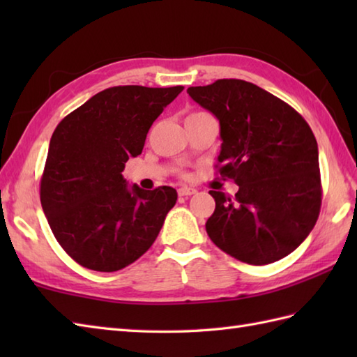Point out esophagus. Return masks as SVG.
<instances>
[{"instance_id": "esophagus-1", "label": "esophagus", "mask_w": 357, "mask_h": 357, "mask_svg": "<svg viewBox=\"0 0 357 357\" xmlns=\"http://www.w3.org/2000/svg\"><path fill=\"white\" fill-rule=\"evenodd\" d=\"M178 193H179V196H192V195L196 193V188H193V187H181Z\"/></svg>"}]
</instances>
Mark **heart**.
<instances>
[{"mask_svg":"<svg viewBox=\"0 0 357 357\" xmlns=\"http://www.w3.org/2000/svg\"><path fill=\"white\" fill-rule=\"evenodd\" d=\"M196 113H201V112H196Z\"/></svg>","mask_w":357,"mask_h":357,"instance_id":"heart-1","label":"heart"}]
</instances>
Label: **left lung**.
<instances>
[{"mask_svg":"<svg viewBox=\"0 0 357 357\" xmlns=\"http://www.w3.org/2000/svg\"><path fill=\"white\" fill-rule=\"evenodd\" d=\"M187 93L219 119L218 172L239 185L234 198L208 192L216 202L206 224L210 239L245 264L282 259L319 216V153L312 128L291 105L242 79H218Z\"/></svg>","mask_w":357,"mask_h":357,"instance_id":"8db88e82","label":"left lung"}]
</instances>
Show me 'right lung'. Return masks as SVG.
I'll return each instance as SVG.
<instances>
[{
    "instance_id": "right-lung-1",
    "label": "right lung",
    "mask_w": 357,
    "mask_h": 357,
    "mask_svg": "<svg viewBox=\"0 0 357 357\" xmlns=\"http://www.w3.org/2000/svg\"><path fill=\"white\" fill-rule=\"evenodd\" d=\"M183 90L110 87L56 126L41 176V206L59 245L82 267L121 270L158 238L176 190L128 187L123 172L128 158L141 155L155 119Z\"/></svg>"
}]
</instances>
